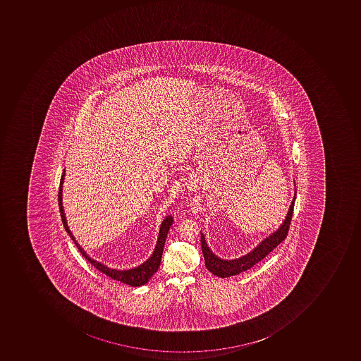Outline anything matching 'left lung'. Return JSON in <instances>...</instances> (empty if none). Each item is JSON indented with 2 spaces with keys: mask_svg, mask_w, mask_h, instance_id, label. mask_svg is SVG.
Wrapping results in <instances>:
<instances>
[{
  "mask_svg": "<svg viewBox=\"0 0 361 361\" xmlns=\"http://www.w3.org/2000/svg\"><path fill=\"white\" fill-rule=\"evenodd\" d=\"M295 197H296V189L294 190V197H293L292 203L288 208L286 219L283 220L281 226L276 228V231L264 238L254 250H250L248 254L244 255L242 257L235 258V259L220 258L210 250L209 246L206 243L205 236L200 232V245L203 250L206 268L214 276H219V278H228V276H238V274L246 271L255 264H258L260 260L264 259L269 252H272L282 240H286L288 228H290V219H292Z\"/></svg>",
  "mask_w": 361,
  "mask_h": 361,
  "instance_id": "1",
  "label": "left lung"
}]
</instances>
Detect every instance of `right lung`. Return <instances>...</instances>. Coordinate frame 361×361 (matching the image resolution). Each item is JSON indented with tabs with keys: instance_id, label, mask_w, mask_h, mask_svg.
I'll list each match as a JSON object with an SVG mask.
<instances>
[{
	"instance_id": "right-lung-1",
	"label": "right lung",
	"mask_w": 361,
	"mask_h": 361,
	"mask_svg": "<svg viewBox=\"0 0 361 361\" xmlns=\"http://www.w3.org/2000/svg\"><path fill=\"white\" fill-rule=\"evenodd\" d=\"M64 180L65 169L61 178L59 192V212H61V221H63V224H64V228L67 233L73 238L79 252L82 254L83 257L87 259L90 264L94 266L99 271L103 272L104 274H106L107 276L113 279V280L119 281V282L125 283V284H128V286H135V288L147 284L149 279L157 271L158 268H159V264H161V255H163L166 238H167L170 226H171L172 222H173V218H172L171 214L166 216L165 219L161 222V226H159V232H158L157 242H156L155 248H154V252L153 254L151 255V257H149L147 262H144L143 264L135 267V268L127 269V270H118V269L109 268L106 264H102V262L90 257L87 252L81 247L80 244L75 240V236L73 235L71 230H69L68 224H67L66 214H65L64 212V206H63V183H64Z\"/></svg>"
}]
</instances>
